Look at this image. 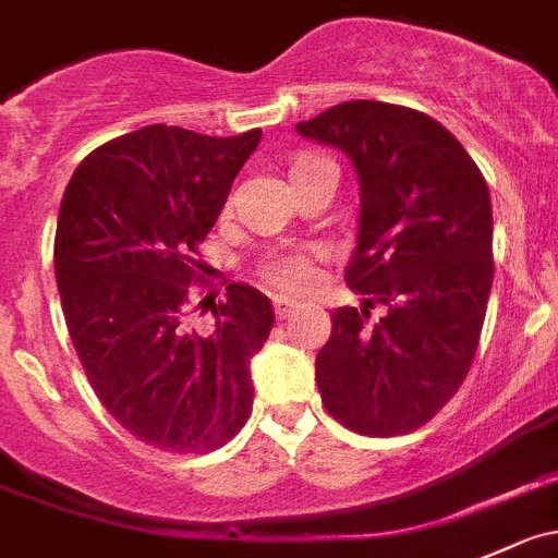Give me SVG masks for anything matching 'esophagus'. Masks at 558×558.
<instances>
[{
  "label": "esophagus",
  "mask_w": 558,
  "mask_h": 558,
  "mask_svg": "<svg viewBox=\"0 0 558 558\" xmlns=\"http://www.w3.org/2000/svg\"><path fill=\"white\" fill-rule=\"evenodd\" d=\"M294 313H296L294 302L283 300V296H278V300H275V316H278L280 322H283V318H289V316H294Z\"/></svg>",
  "instance_id": "1"
}]
</instances>
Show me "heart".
<instances>
[{
  "instance_id": "heart-1",
  "label": "heart",
  "mask_w": 558,
  "mask_h": 558,
  "mask_svg": "<svg viewBox=\"0 0 558 558\" xmlns=\"http://www.w3.org/2000/svg\"><path fill=\"white\" fill-rule=\"evenodd\" d=\"M311 158L296 160V166L307 163ZM262 278L264 283H269L272 289L283 291V294H302V291L311 289L318 278L316 269V256L311 251H283L272 253L267 262L262 264Z\"/></svg>"
}]
</instances>
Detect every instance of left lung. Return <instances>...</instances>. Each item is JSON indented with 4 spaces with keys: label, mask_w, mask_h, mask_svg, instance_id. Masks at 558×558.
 <instances>
[{
    "label": "left lung",
    "mask_w": 558,
    "mask_h": 558,
    "mask_svg": "<svg viewBox=\"0 0 558 558\" xmlns=\"http://www.w3.org/2000/svg\"><path fill=\"white\" fill-rule=\"evenodd\" d=\"M343 149L360 177V231L345 283L362 307L332 311L316 356L322 403L343 428H423L461 389L494 283V215L483 171L434 117L349 100L296 122ZM385 316L369 322V307Z\"/></svg>",
    "instance_id": "8db88e82"
}]
</instances>
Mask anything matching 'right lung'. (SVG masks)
Returning a JSON list of instances; mask_svg holds the SVG:
<instances>
[{"label": "right lung", "mask_w": 558, "mask_h": 558, "mask_svg": "<svg viewBox=\"0 0 558 558\" xmlns=\"http://www.w3.org/2000/svg\"><path fill=\"white\" fill-rule=\"evenodd\" d=\"M262 130L231 138L185 128L133 130L86 155L59 207L53 269L81 367L108 414L144 445L198 456L240 434L253 411L251 360L272 302L242 283L193 329L198 245ZM204 313V311H202Z\"/></svg>", "instance_id": "add662e5"}]
</instances>
